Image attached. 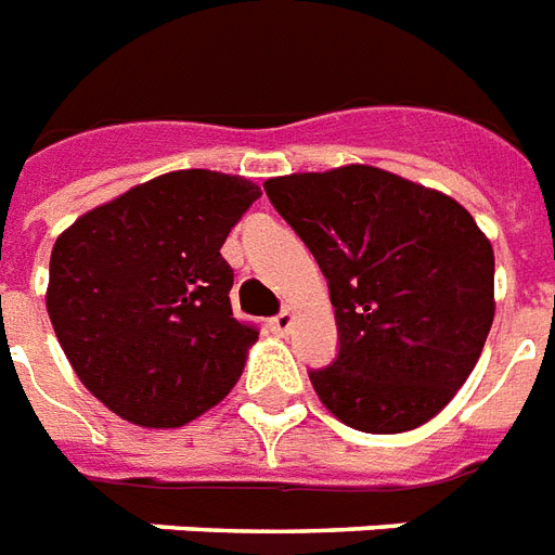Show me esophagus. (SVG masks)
<instances>
[{
	"label": "esophagus",
	"mask_w": 555,
	"mask_h": 555,
	"mask_svg": "<svg viewBox=\"0 0 555 555\" xmlns=\"http://www.w3.org/2000/svg\"><path fill=\"white\" fill-rule=\"evenodd\" d=\"M292 323H295V314H292L289 309H283L278 318H272V330L278 332V335H286V332L292 330Z\"/></svg>",
	"instance_id": "1"
}]
</instances>
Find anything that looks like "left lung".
I'll list each match as a JSON object with an SVG mask.
<instances>
[{
    "label": "left lung",
    "mask_w": 555,
    "mask_h": 555,
    "mask_svg": "<svg viewBox=\"0 0 555 555\" xmlns=\"http://www.w3.org/2000/svg\"><path fill=\"white\" fill-rule=\"evenodd\" d=\"M263 189L330 283L340 352L309 372L323 406L372 436L436 418L493 326L490 237L450 194L363 163Z\"/></svg>",
    "instance_id": "1"
}]
</instances>
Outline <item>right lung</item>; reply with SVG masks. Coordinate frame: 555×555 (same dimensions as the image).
Masks as SVG:
<instances>
[{"mask_svg": "<svg viewBox=\"0 0 555 555\" xmlns=\"http://www.w3.org/2000/svg\"><path fill=\"white\" fill-rule=\"evenodd\" d=\"M260 197L241 175L168 171L77 217L51 251L46 306L96 401L137 427H183L223 401L257 340L232 314V225Z\"/></svg>", "mask_w": 555, "mask_h": 555, "instance_id": "1", "label": "right lung"}]
</instances>
